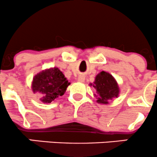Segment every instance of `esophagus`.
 I'll use <instances>...</instances> for the list:
<instances>
[{
	"label": "esophagus",
	"mask_w": 157,
	"mask_h": 157,
	"mask_svg": "<svg viewBox=\"0 0 157 157\" xmlns=\"http://www.w3.org/2000/svg\"><path fill=\"white\" fill-rule=\"evenodd\" d=\"M77 80H78L79 82H84V80H85V77H84L83 75H80L78 77V78H77Z\"/></svg>",
	"instance_id": "obj_1"
}]
</instances>
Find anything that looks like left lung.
I'll return each mask as SVG.
<instances>
[{"label": "left lung", "mask_w": 157, "mask_h": 157, "mask_svg": "<svg viewBox=\"0 0 157 157\" xmlns=\"http://www.w3.org/2000/svg\"><path fill=\"white\" fill-rule=\"evenodd\" d=\"M90 85L96 90L97 102L99 104L107 105L109 100L117 98L120 93V89L114 77L104 71L97 74L94 83Z\"/></svg>", "instance_id": "1"}]
</instances>
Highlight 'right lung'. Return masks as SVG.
<instances>
[{
  "instance_id": "right-lung-1",
  "label": "right lung",
  "mask_w": 157,
  "mask_h": 157,
  "mask_svg": "<svg viewBox=\"0 0 157 157\" xmlns=\"http://www.w3.org/2000/svg\"><path fill=\"white\" fill-rule=\"evenodd\" d=\"M70 83L58 67L42 71L33 78L32 90L42 94L44 103H51L59 96L64 95Z\"/></svg>"
}]
</instances>
